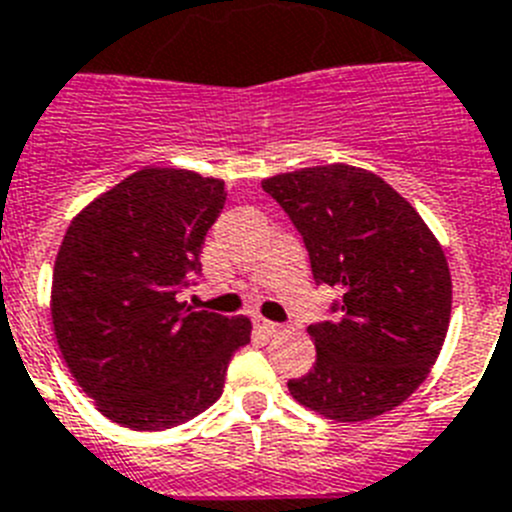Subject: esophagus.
<instances>
[{
	"mask_svg": "<svg viewBox=\"0 0 512 512\" xmlns=\"http://www.w3.org/2000/svg\"><path fill=\"white\" fill-rule=\"evenodd\" d=\"M257 327H260V330L265 332V335H270V337L283 335V332H286V327H283V324L270 322V319H257Z\"/></svg>",
	"mask_w": 512,
	"mask_h": 512,
	"instance_id": "34e87169",
	"label": "esophagus"
}]
</instances>
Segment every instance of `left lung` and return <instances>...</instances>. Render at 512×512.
I'll return each instance as SVG.
<instances>
[{"label":"left lung","instance_id":"obj_1","mask_svg":"<svg viewBox=\"0 0 512 512\" xmlns=\"http://www.w3.org/2000/svg\"><path fill=\"white\" fill-rule=\"evenodd\" d=\"M301 231L314 281L342 293L335 322L309 324L317 363L288 381L335 422L394 410L428 379L451 322V270L420 213L379 175L322 164L262 180Z\"/></svg>","mask_w":512,"mask_h":512}]
</instances>
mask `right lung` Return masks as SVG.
<instances>
[{
    "mask_svg": "<svg viewBox=\"0 0 512 512\" xmlns=\"http://www.w3.org/2000/svg\"><path fill=\"white\" fill-rule=\"evenodd\" d=\"M226 185L144 167L71 219L53 265L51 319L71 376L95 407L131 430H167L224 391L247 317L193 311L177 291L201 273Z\"/></svg>",
    "mask_w": 512,
    "mask_h": 512,
    "instance_id": "1",
    "label": "right lung"
}]
</instances>
